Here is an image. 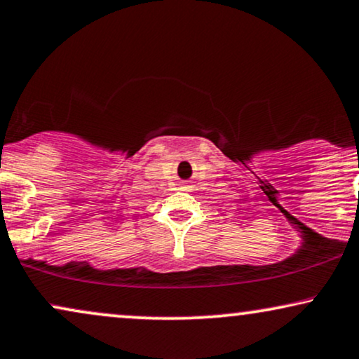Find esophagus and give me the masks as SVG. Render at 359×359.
<instances>
[{
    "mask_svg": "<svg viewBox=\"0 0 359 359\" xmlns=\"http://www.w3.org/2000/svg\"><path fill=\"white\" fill-rule=\"evenodd\" d=\"M183 189H188V183H184V186H183Z\"/></svg>",
    "mask_w": 359,
    "mask_h": 359,
    "instance_id": "1",
    "label": "esophagus"
}]
</instances>
